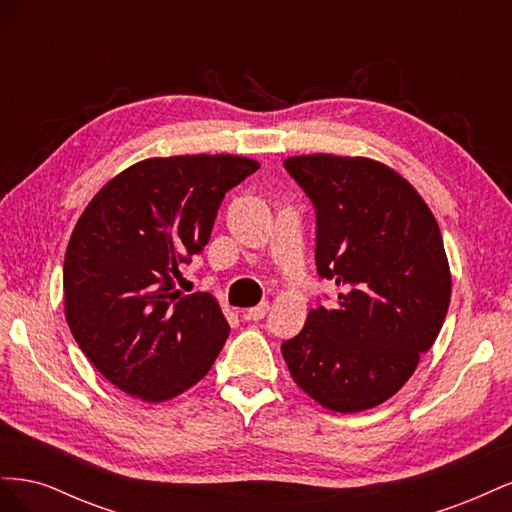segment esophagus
Masks as SVG:
<instances>
[{
    "label": "esophagus",
    "mask_w": 512,
    "mask_h": 512,
    "mask_svg": "<svg viewBox=\"0 0 512 512\" xmlns=\"http://www.w3.org/2000/svg\"><path fill=\"white\" fill-rule=\"evenodd\" d=\"M267 314H269V303H267V301L256 305V307H252V309H247V312H243V316H245L247 320H254V322L262 320Z\"/></svg>",
    "instance_id": "esophagus-1"
}]
</instances>
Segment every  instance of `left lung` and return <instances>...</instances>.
Returning a JSON list of instances; mask_svg holds the SVG:
<instances>
[{"label":"left lung","instance_id":"obj_1","mask_svg":"<svg viewBox=\"0 0 512 512\" xmlns=\"http://www.w3.org/2000/svg\"><path fill=\"white\" fill-rule=\"evenodd\" d=\"M284 166L316 207L318 275L342 288L333 309H309L284 361L322 408H376L410 380L446 318L453 282L438 222L378 160L312 153Z\"/></svg>","mask_w":512,"mask_h":512}]
</instances>
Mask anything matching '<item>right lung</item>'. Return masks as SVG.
Here are the masks:
<instances>
[{
	"label": "right lung",
	"mask_w": 512,
	"mask_h": 512,
	"mask_svg": "<svg viewBox=\"0 0 512 512\" xmlns=\"http://www.w3.org/2000/svg\"><path fill=\"white\" fill-rule=\"evenodd\" d=\"M258 162L149 158L91 198L64 260V307L76 344L117 389L149 404L207 376L230 333L218 299L175 288L211 237L222 198Z\"/></svg>",
	"instance_id": "1"
}]
</instances>
